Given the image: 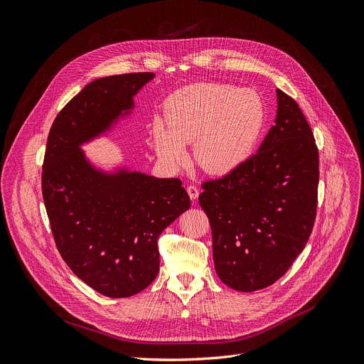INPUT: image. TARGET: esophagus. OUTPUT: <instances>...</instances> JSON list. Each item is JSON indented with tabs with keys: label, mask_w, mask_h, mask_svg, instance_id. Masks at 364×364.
I'll return each mask as SVG.
<instances>
[{
	"label": "esophagus",
	"mask_w": 364,
	"mask_h": 364,
	"mask_svg": "<svg viewBox=\"0 0 364 364\" xmlns=\"http://www.w3.org/2000/svg\"><path fill=\"white\" fill-rule=\"evenodd\" d=\"M186 191H188V195H189V198H191L192 200L198 199V196H199V189H198L195 185H189V186L186 188Z\"/></svg>",
	"instance_id": "esophagus-1"
}]
</instances>
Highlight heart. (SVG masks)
<instances>
[{
    "mask_svg": "<svg viewBox=\"0 0 364 364\" xmlns=\"http://www.w3.org/2000/svg\"><path fill=\"white\" fill-rule=\"evenodd\" d=\"M265 106L251 89L224 83H195L172 93L165 103V123L152 129L159 161L179 169L192 143L195 164L206 173L224 176L242 168L254 155L265 126Z\"/></svg>",
    "mask_w": 364,
    "mask_h": 364,
    "instance_id": "obj_1",
    "label": "heart"
}]
</instances>
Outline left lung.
I'll use <instances>...</instances> for the list:
<instances>
[{
	"instance_id": "8db88e82",
	"label": "left lung",
	"mask_w": 364,
	"mask_h": 364,
	"mask_svg": "<svg viewBox=\"0 0 364 364\" xmlns=\"http://www.w3.org/2000/svg\"><path fill=\"white\" fill-rule=\"evenodd\" d=\"M318 151L301 109L277 89L275 124L248 162L202 183L218 277L237 291L274 284L303 252L317 210Z\"/></svg>"
}]
</instances>
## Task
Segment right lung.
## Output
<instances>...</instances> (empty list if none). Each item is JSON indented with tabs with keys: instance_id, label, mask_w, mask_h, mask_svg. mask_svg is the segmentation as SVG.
<instances>
[{
	"instance_id": "1",
	"label": "right lung",
	"mask_w": 364,
	"mask_h": 364,
	"mask_svg": "<svg viewBox=\"0 0 364 364\" xmlns=\"http://www.w3.org/2000/svg\"><path fill=\"white\" fill-rule=\"evenodd\" d=\"M154 73L89 83L57 114L47 139L41 189L57 250L83 282L110 299L143 291L159 272L158 238L191 206L181 179L126 166L106 172L82 146L130 116Z\"/></svg>"
}]
</instances>
